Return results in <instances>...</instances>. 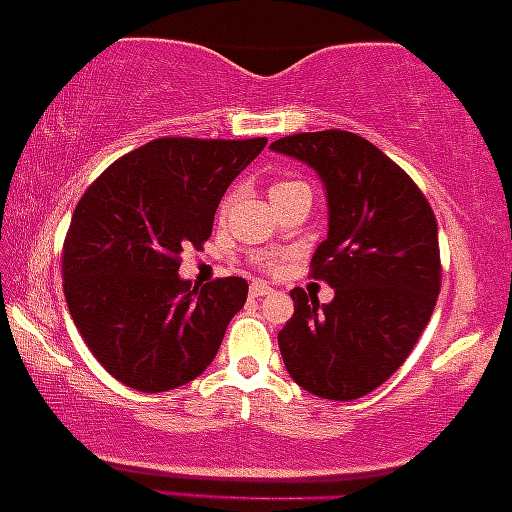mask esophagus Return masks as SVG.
I'll use <instances>...</instances> for the list:
<instances>
[{"label": "esophagus", "mask_w": 512, "mask_h": 512, "mask_svg": "<svg viewBox=\"0 0 512 512\" xmlns=\"http://www.w3.org/2000/svg\"><path fill=\"white\" fill-rule=\"evenodd\" d=\"M249 293H251V296H254V298L270 296V293H272V286H268V284H265V282H254V284H251Z\"/></svg>", "instance_id": "1"}]
</instances>
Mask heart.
<instances>
[{
  "label": "heart",
  "instance_id": "heart-1",
  "mask_svg": "<svg viewBox=\"0 0 512 512\" xmlns=\"http://www.w3.org/2000/svg\"><path fill=\"white\" fill-rule=\"evenodd\" d=\"M296 188H307V186L300 184V181H277V184L270 186V200L282 198V195L296 191ZM230 205H233V195H230V198L221 205V214H226ZM270 265H272V263H270Z\"/></svg>",
  "mask_w": 512,
  "mask_h": 512
}]
</instances>
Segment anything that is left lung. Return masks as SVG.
Masks as SVG:
<instances>
[{
  "label": "left lung",
  "instance_id": "1",
  "mask_svg": "<svg viewBox=\"0 0 512 512\" xmlns=\"http://www.w3.org/2000/svg\"><path fill=\"white\" fill-rule=\"evenodd\" d=\"M310 165L328 205V235L312 277L335 296L319 305L293 289L279 352L298 387L352 401L401 368L429 324L440 291L438 223L408 174L354 132H300L270 144Z\"/></svg>",
  "mask_w": 512,
  "mask_h": 512
}]
</instances>
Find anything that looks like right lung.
<instances>
[{
	"instance_id": "1",
	"label": "right lung",
	"mask_w": 512,
	"mask_h": 512,
	"mask_svg": "<svg viewBox=\"0 0 512 512\" xmlns=\"http://www.w3.org/2000/svg\"><path fill=\"white\" fill-rule=\"evenodd\" d=\"M268 139L163 137L107 167L83 193L62 249L69 314L109 375L144 394L202 375L249 284L202 289L179 277L184 247H202L233 179Z\"/></svg>"
}]
</instances>
